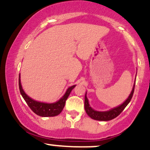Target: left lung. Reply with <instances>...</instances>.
Wrapping results in <instances>:
<instances>
[{
  "instance_id": "1",
  "label": "left lung",
  "mask_w": 150,
  "mask_h": 150,
  "mask_svg": "<svg viewBox=\"0 0 150 150\" xmlns=\"http://www.w3.org/2000/svg\"><path fill=\"white\" fill-rule=\"evenodd\" d=\"M134 86H135V83L134 84V86H133L132 90L130 95H129L128 98L122 104L119 105L118 107L112 108V109L108 110V111H105V112H99L96 111V110H93L91 107L89 105L88 99L87 98L86 93H85V110L87 114L88 115L89 117L92 118V119L95 120H99V121H109L111 120L114 119V118L117 117L124 110L125 108H126V106L129 104V103L130 102L133 96V93H134Z\"/></svg>"
}]
</instances>
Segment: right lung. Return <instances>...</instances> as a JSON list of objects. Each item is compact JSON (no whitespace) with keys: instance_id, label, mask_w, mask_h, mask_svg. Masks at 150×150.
I'll list each match as a JSON object with an SVG mask.
<instances>
[{"instance_id":"right-lung-1","label":"right lung","mask_w":150,"mask_h":150,"mask_svg":"<svg viewBox=\"0 0 150 150\" xmlns=\"http://www.w3.org/2000/svg\"><path fill=\"white\" fill-rule=\"evenodd\" d=\"M75 86L76 85H72V86L67 88L65 95L56 103H40V102H38L33 100L32 98H30L28 95H26L24 90H23L22 86H21V79H20L19 75V90L21 95H22L25 101L26 102V103L29 106V108L32 110V111L34 112L36 115L41 117H54L60 114L62 110H63L64 107H65V102H66L67 98L70 95V93H71L72 90Z\"/></svg>"}]
</instances>
